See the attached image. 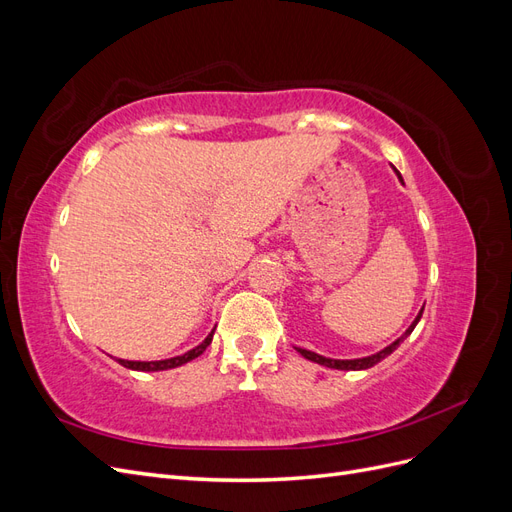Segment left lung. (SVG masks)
<instances>
[{
	"label": "left lung",
	"mask_w": 512,
	"mask_h": 512,
	"mask_svg": "<svg viewBox=\"0 0 512 512\" xmlns=\"http://www.w3.org/2000/svg\"><path fill=\"white\" fill-rule=\"evenodd\" d=\"M393 170L397 173L399 181L404 183V179H401V175H399V170H397L395 166H393ZM423 309H425V305L421 307V312H418V316L412 320V324H410V327L406 329V333H404V335L397 337L393 344H389L386 348H382L380 352H376V354H369V356H363V359H329V356H322V354H316V352H312V350H305V348H297V352H299L301 356H305L307 361H314V363H318V365L331 367V369H342V371H361V369H369V367L378 365L382 359H386V356H389L391 352H395V350L399 348V344L404 342V339L414 331V327L418 324V320H421V316H423Z\"/></svg>",
	"instance_id": "obj_1"
}]
</instances>
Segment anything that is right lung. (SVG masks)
I'll return each mask as SVG.
<instances>
[{"mask_svg":"<svg viewBox=\"0 0 512 512\" xmlns=\"http://www.w3.org/2000/svg\"><path fill=\"white\" fill-rule=\"evenodd\" d=\"M213 331H215V329H213ZM213 331L205 337V342H203V344H198L196 348L188 350V352L181 354V356H173V359H164V361H126V359H117V361H119L123 367L134 369V371H164V369H175V367L185 365L188 361L196 359V356L203 354V352L207 350V346L211 344Z\"/></svg>","mask_w":512,"mask_h":512,"instance_id":"obj_1","label":"right lung"}]
</instances>
